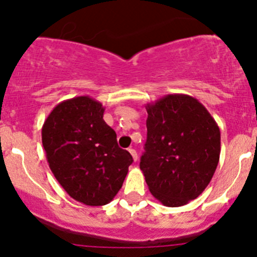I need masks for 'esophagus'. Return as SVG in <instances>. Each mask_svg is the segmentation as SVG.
Instances as JSON below:
<instances>
[{"instance_id": "esophagus-1", "label": "esophagus", "mask_w": 257, "mask_h": 257, "mask_svg": "<svg viewBox=\"0 0 257 257\" xmlns=\"http://www.w3.org/2000/svg\"><path fill=\"white\" fill-rule=\"evenodd\" d=\"M129 153H131L132 157H133V160H134V162H137V160H138V154H137L136 150L132 149V148H131V149H129Z\"/></svg>"}]
</instances>
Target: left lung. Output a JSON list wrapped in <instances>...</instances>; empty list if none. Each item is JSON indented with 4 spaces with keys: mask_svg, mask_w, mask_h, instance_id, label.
<instances>
[{
    "mask_svg": "<svg viewBox=\"0 0 257 257\" xmlns=\"http://www.w3.org/2000/svg\"><path fill=\"white\" fill-rule=\"evenodd\" d=\"M145 109L141 170L148 188L163 205H185L205 190L216 170L219 126L196 98L186 94H168Z\"/></svg>",
    "mask_w": 257,
    "mask_h": 257,
    "instance_id": "left-lung-1",
    "label": "left lung"
}]
</instances>
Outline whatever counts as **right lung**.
I'll return each instance as SVG.
<instances>
[{"mask_svg": "<svg viewBox=\"0 0 257 257\" xmlns=\"http://www.w3.org/2000/svg\"><path fill=\"white\" fill-rule=\"evenodd\" d=\"M103 114L102 103L80 95L57 104L42 126L52 173L71 198L89 206L110 203L133 163Z\"/></svg>", "mask_w": 257, "mask_h": 257, "instance_id": "add662e5", "label": "right lung"}]
</instances>
